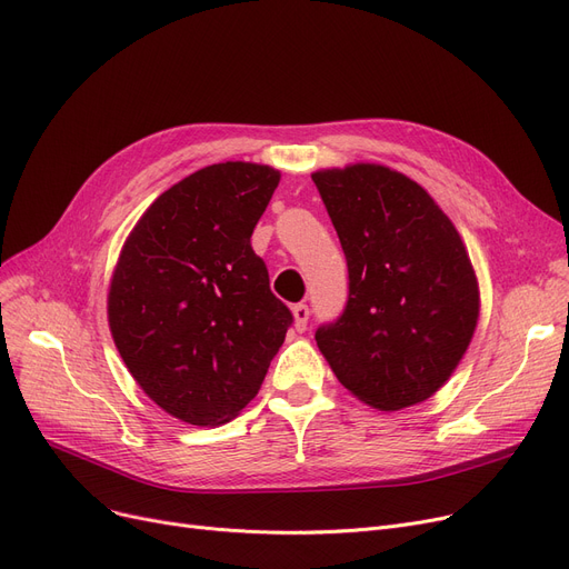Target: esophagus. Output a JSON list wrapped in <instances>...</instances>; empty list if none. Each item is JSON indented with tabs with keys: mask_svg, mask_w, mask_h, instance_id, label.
Wrapping results in <instances>:
<instances>
[{
	"mask_svg": "<svg viewBox=\"0 0 569 569\" xmlns=\"http://www.w3.org/2000/svg\"><path fill=\"white\" fill-rule=\"evenodd\" d=\"M292 316H295V330L297 332H305L307 330V322H309V307L307 305H295L292 307Z\"/></svg>",
	"mask_w": 569,
	"mask_h": 569,
	"instance_id": "1",
	"label": "esophagus"
}]
</instances>
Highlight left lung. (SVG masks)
<instances>
[{"label": "left lung", "mask_w": 569, "mask_h": 569, "mask_svg": "<svg viewBox=\"0 0 569 569\" xmlns=\"http://www.w3.org/2000/svg\"><path fill=\"white\" fill-rule=\"evenodd\" d=\"M348 262L343 313L316 343L357 399L401 410L452 376L480 316L455 223L410 177L376 163L311 174Z\"/></svg>", "instance_id": "obj_1"}]
</instances>
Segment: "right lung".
<instances>
[{
  "instance_id": "add662e5",
  "label": "right lung",
  "mask_w": 569,
  "mask_h": 569,
  "mask_svg": "<svg viewBox=\"0 0 569 569\" xmlns=\"http://www.w3.org/2000/svg\"><path fill=\"white\" fill-rule=\"evenodd\" d=\"M279 179L247 161L207 166L149 204L119 253L108 292L114 346L142 392L177 420H232L292 325L251 249Z\"/></svg>"
}]
</instances>
